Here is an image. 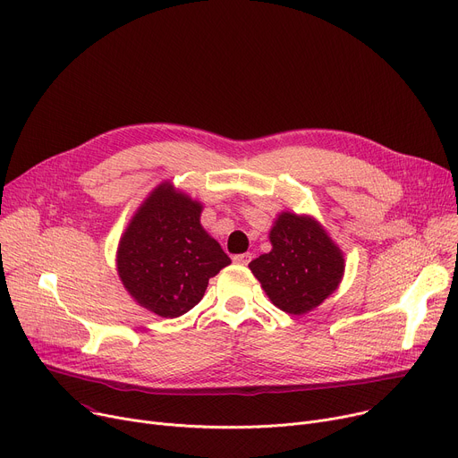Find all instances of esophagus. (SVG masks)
Wrapping results in <instances>:
<instances>
[{"label":"esophagus","instance_id":"34e87169","mask_svg":"<svg viewBox=\"0 0 458 458\" xmlns=\"http://www.w3.org/2000/svg\"><path fill=\"white\" fill-rule=\"evenodd\" d=\"M233 260H234L236 264L246 266V264H250V260H251V253H240V255H234V257H233Z\"/></svg>","mask_w":458,"mask_h":458}]
</instances>
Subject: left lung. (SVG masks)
<instances>
[{"mask_svg": "<svg viewBox=\"0 0 458 458\" xmlns=\"http://www.w3.org/2000/svg\"><path fill=\"white\" fill-rule=\"evenodd\" d=\"M272 251L250 262L267 298L288 314H305L336 290L344 257L314 220L283 212L272 233Z\"/></svg>", "mask_w": 458, "mask_h": 458, "instance_id": "obj_1", "label": "left lung"}]
</instances>
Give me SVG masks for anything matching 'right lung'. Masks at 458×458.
<instances>
[{
  "mask_svg": "<svg viewBox=\"0 0 458 458\" xmlns=\"http://www.w3.org/2000/svg\"><path fill=\"white\" fill-rule=\"evenodd\" d=\"M201 205L160 184L131 220L118 250L123 286L144 309L177 318L196 307L231 259L199 224Z\"/></svg>",
  "mask_w": 458,
  "mask_h": 458,
  "instance_id": "add662e5",
  "label": "right lung"
}]
</instances>
